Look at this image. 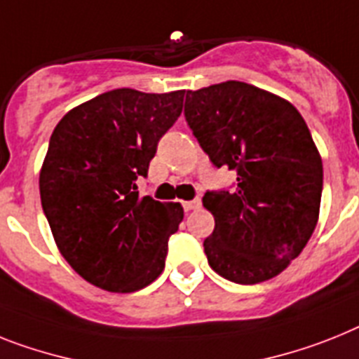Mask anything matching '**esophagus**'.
Segmentation results:
<instances>
[{"label": "esophagus", "mask_w": 359, "mask_h": 359, "mask_svg": "<svg viewBox=\"0 0 359 359\" xmlns=\"http://www.w3.org/2000/svg\"><path fill=\"white\" fill-rule=\"evenodd\" d=\"M186 212H191V210H197L201 208V198H194V201H188V203H182Z\"/></svg>", "instance_id": "1"}]
</instances>
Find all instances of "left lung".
<instances>
[{
	"mask_svg": "<svg viewBox=\"0 0 359 359\" xmlns=\"http://www.w3.org/2000/svg\"><path fill=\"white\" fill-rule=\"evenodd\" d=\"M186 122L213 165L237 173L233 191H206L215 219L204 254L239 285L272 279L303 252L318 224L323 162L288 100L245 82L186 93Z\"/></svg>",
	"mask_w": 359,
	"mask_h": 359,
	"instance_id": "left-lung-1",
	"label": "left lung"
}]
</instances>
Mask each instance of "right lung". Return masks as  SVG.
<instances>
[{
  "instance_id": "obj_1",
  "label": "right lung",
  "mask_w": 359,
  "mask_h": 359,
  "mask_svg": "<svg viewBox=\"0 0 359 359\" xmlns=\"http://www.w3.org/2000/svg\"><path fill=\"white\" fill-rule=\"evenodd\" d=\"M186 91L113 89L58 122L40 171L43 213L72 270L107 292H137L161 276L179 203L140 197L156 144L182 113Z\"/></svg>"
}]
</instances>
